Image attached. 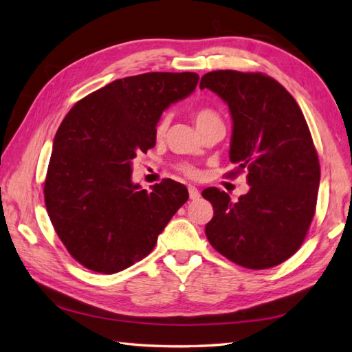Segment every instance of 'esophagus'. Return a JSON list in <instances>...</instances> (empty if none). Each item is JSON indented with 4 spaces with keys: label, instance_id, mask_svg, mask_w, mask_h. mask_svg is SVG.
<instances>
[{
    "label": "esophagus",
    "instance_id": "1",
    "mask_svg": "<svg viewBox=\"0 0 352 352\" xmlns=\"http://www.w3.org/2000/svg\"><path fill=\"white\" fill-rule=\"evenodd\" d=\"M188 192H190V199H191V200H197V199L200 197V191L196 188V186L190 185V186H188Z\"/></svg>",
    "mask_w": 352,
    "mask_h": 352
}]
</instances>
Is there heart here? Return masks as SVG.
Returning a JSON list of instances; mask_svg holds the SVG:
<instances>
[{
	"instance_id": "b5f03b06",
	"label": "heart",
	"mask_w": 352,
	"mask_h": 352,
	"mask_svg": "<svg viewBox=\"0 0 352 352\" xmlns=\"http://www.w3.org/2000/svg\"><path fill=\"white\" fill-rule=\"evenodd\" d=\"M192 119H194V122H196L197 128H200L201 124L218 120V119H220V117H218V114L212 110V108L200 107V108H197V110L192 111ZM167 124H168V116H162L161 119H160V122L156 123V134L162 135L164 132H166V129H167ZM181 170H182V173L185 176H188L191 179H196L200 175V171L196 167H192V166H182Z\"/></svg>"
}]
</instances>
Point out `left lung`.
I'll return each instance as SVG.
<instances>
[{"mask_svg": "<svg viewBox=\"0 0 352 352\" xmlns=\"http://www.w3.org/2000/svg\"><path fill=\"white\" fill-rule=\"evenodd\" d=\"M200 89L229 105L230 161L238 168L228 176L247 170L250 185L238 201L215 186L203 190L214 208L208 241L244 268L276 267L301 247L316 209L321 167L307 122L291 93L261 72L214 70Z\"/></svg>", "mask_w": 352, "mask_h": 352, "instance_id": "1", "label": "left lung"}]
</instances>
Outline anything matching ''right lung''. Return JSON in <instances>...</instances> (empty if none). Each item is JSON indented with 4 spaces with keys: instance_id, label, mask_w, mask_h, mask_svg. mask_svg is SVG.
Masks as SVG:
<instances>
[{
    "instance_id": "obj_1",
    "label": "right lung",
    "mask_w": 352,
    "mask_h": 352,
    "mask_svg": "<svg viewBox=\"0 0 352 352\" xmlns=\"http://www.w3.org/2000/svg\"><path fill=\"white\" fill-rule=\"evenodd\" d=\"M194 72H149L116 80L72 107L54 138L43 194L69 254L90 271L114 274L149 254L188 200L162 179L152 191L131 181L132 160L156 143L162 111L194 91Z\"/></svg>"
}]
</instances>
